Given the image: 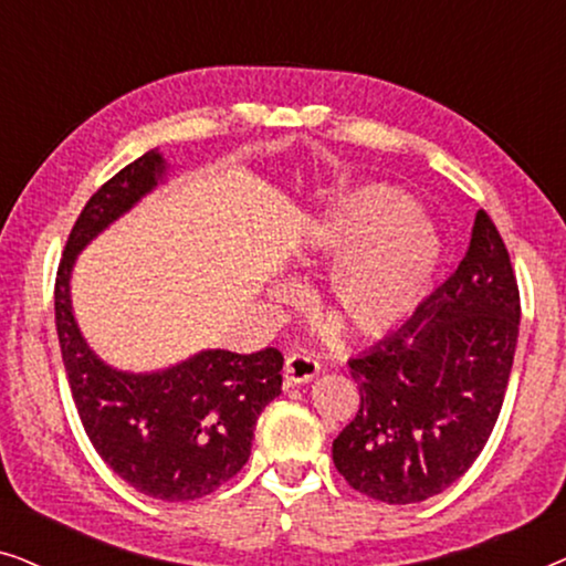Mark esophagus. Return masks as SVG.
<instances>
[{"label": "esophagus", "instance_id": "esophagus-1", "mask_svg": "<svg viewBox=\"0 0 566 566\" xmlns=\"http://www.w3.org/2000/svg\"><path fill=\"white\" fill-rule=\"evenodd\" d=\"M285 384L293 386V384H306L312 381V378L319 374V363H316L312 355L306 353H291L289 358H285Z\"/></svg>", "mask_w": 566, "mask_h": 566}]
</instances>
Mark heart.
I'll return each mask as SVG.
<instances>
[{
  "label": "heart",
  "mask_w": 566,
  "mask_h": 566,
  "mask_svg": "<svg viewBox=\"0 0 566 566\" xmlns=\"http://www.w3.org/2000/svg\"><path fill=\"white\" fill-rule=\"evenodd\" d=\"M440 237L415 200L389 185H363L308 223L301 262L332 263L322 289L327 314L355 337L399 327L428 296L440 265ZM275 301L298 296L277 283Z\"/></svg>",
  "instance_id": "obj_1"
}]
</instances>
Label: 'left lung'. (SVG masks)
Masks as SVG:
<instances>
[{"label":"left lung","mask_w":566,"mask_h":566,"mask_svg":"<svg viewBox=\"0 0 566 566\" xmlns=\"http://www.w3.org/2000/svg\"><path fill=\"white\" fill-rule=\"evenodd\" d=\"M517 324L510 254L479 211L459 270L405 327L350 360L360 409L332 443L345 482L386 505H412L467 474L500 417Z\"/></svg>","instance_id":"8db88e82"}]
</instances>
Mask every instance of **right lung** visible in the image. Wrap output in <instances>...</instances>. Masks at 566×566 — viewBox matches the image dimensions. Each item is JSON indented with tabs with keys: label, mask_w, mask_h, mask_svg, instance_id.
<instances>
[{
	"label": "right lung",
	"mask_w": 566,
	"mask_h": 566,
	"mask_svg": "<svg viewBox=\"0 0 566 566\" xmlns=\"http://www.w3.org/2000/svg\"><path fill=\"white\" fill-rule=\"evenodd\" d=\"M167 172L157 149L123 167L87 200L56 275V332L84 432L134 490L165 502L198 500L250 459L254 424L281 394L283 355L200 350L154 374L107 366L82 337L72 308V270L84 247L128 213Z\"/></svg>",
	"instance_id": "right-lung-1"
}]
</instances>
